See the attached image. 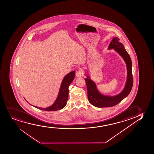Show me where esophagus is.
<instances>
[{"label":"esophagus","instance_id":"obj_1","mask_svg":"<svg viewBox=\"0 0 154 154\" xmlns=\"http://www.w3.org/2000/svg\"><path fill=\"white\" fill-rule=\"evenodd\" d=\"M76 76L78 78H80L82 76V71L81 70H79L76 73Z\"/></svg>","mask_w":154,"mask_h":154}]
</instances>
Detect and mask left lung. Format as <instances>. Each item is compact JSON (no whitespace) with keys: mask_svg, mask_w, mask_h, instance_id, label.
Returning <instances> with one entry per match:
<instances>
[{"mask_svg":"<svg viewBox=\"0 0 154 154\" xmlns=\"http://www.w3.org/2000/svg\"><path fill=\"white\" fill-rule=\"evenodd\" d=\"M119 38L114 37L109 44L108 49H114L122 58L126 64L127 70V80L125 87L120 93L114 96L106 95L99 92L95 82L91 79L89 74H84L88 88V97L90 103L98 108L112 107L119 103L123 99L127 97L130 93L133 86L132 63L130 57L128 55L124 46L119 42Z\"/></svg>","mask_w":154,"mask_h":154,"instance_id":"8db88e82","label":"left lung"}]
</instances>
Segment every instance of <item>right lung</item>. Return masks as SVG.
Segmentation results:
<instances>
[{
  "label": "right lung",
  "instance_id": "obj_1",
  "mask_svg": "<svg viewBox=\"0 0 154 154\" xmlns=\"http://www.w3.org/2000/svg\"><path fill=\"white\" fill-rule=\"evenodd\" d=\"M75 73V71H73L72 72L69 73L68 74H66V75H65L61 83L60 87L59 88L58 94L57 97L56 99L55 100V102L53 103V105H51V106L46 108L37 107L32 105L27 100L26 101H27L28 103L35 108L42 110L52 111L62 109L66 105V101L68 99L69 86L74 80Z\"/></svg>",
  "mask_w": 154,
  "mask_h": 154
}]
</instances>
